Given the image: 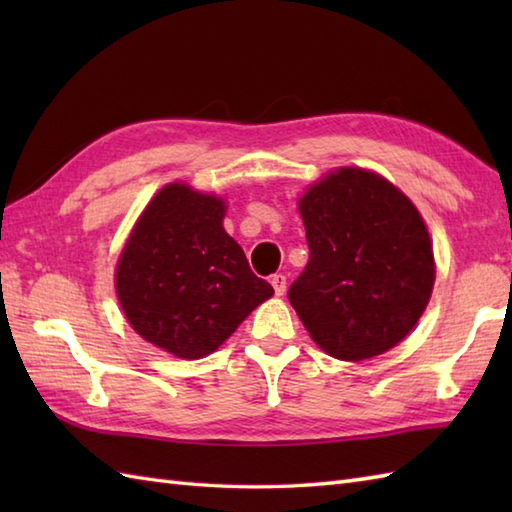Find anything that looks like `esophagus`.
Segmentation results:
<instances>
[{"mask_svg":"<svg viewBox=\"0 0 512 512\" xmlns=\"http://www.w3.org/2000/svg\"><path fill=\"white\" fill-rule=\"evenodd\" d=\"M270 284H273V288H275V295L281 297L286 292V275H281V273L273 275V279H270Z\"/></svg>","mask_w":512,"mask_h":512,"instance_id":"esophagus-1","label":"esophagus"}]
</instances>
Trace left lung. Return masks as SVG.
<instances>
[{
    "label": "left lung",
    "mask_w": 512,
    "mask_h": 512,
    "mask_svg": "<svg viewBox=\"0 0 512 512\" xmlns=\"http://www.w3.org/2000/svg\"><path fill=\"white\" fill-rule=\"evenodd\" d=\"M310 259L288 299L321 350L363 361L391 350L427 308L436 268L420 213L372 171L345 167L299 200Z\"/></svg>",
    "instance_id": "1"
}]
</instances>
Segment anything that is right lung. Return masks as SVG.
<instances>
[{
  "instance_id": "add662e5",
  "label": "right lung",
  "mask_w": 512,
  "mask_h": 512,
  "mask_svg": "<svg viewBox=\"0 0 512 512\" xmlns=\"http://www.w3.org/2000/svg\"><path fill=\"white\" fill-rule=\"evenodd\" d=\"M222 220L220 198L167 184L118 259L116 292L127 321L173 356L215 352L275 292L250 270Z\"/></svg>"
}]
</instances>
